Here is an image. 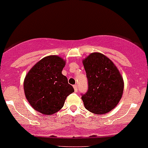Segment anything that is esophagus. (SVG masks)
<instances>
[{"instance_id": "esophagus-1", "label": "esophagus", "mask_w": 148, "mask_h": 148, "mask_svg": "<svg viewBox=\"0 0 148 148\" xmlns=\"http://www.w3.org/2000/svg\"><path fill=\"white\" fill-rule=\"evenodd\" d=\"M73 88H74L75 92H77V91H78V86H77V85H74V86H73Z\"/></svg>"}]
</instances>
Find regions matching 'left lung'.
I'll return each instance as SVG.
<instances>
[{
    "label": "left lung",
    "instance_id": "1",
    "mask_svg": "<svg viewBox=\"0 0 148 148\" xmlns=\"http://www.w3.org/2000/svg\"><path fill=\"white\" fill-rule=\"evenodd\" d=\"M88 78L87 92L81 99L92 113L104 114L114 108L122 98L124 81L116 65L101 53L89 54L83 59Z\"/></svg>",
    "mask_w": 148,
    "mask_h": 148
}]
</instances>
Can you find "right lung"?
Instances as JSON below:
<instances>
[{
  "instance_id": "add662e5",
  "label": "right lung",
  "mask_w": 148,
  "mask_h": 148,
  "mask_svg": "<svg viewBox=\"0 0 148 148\" xmlns=\"http://www.w3.org/2000/svg\"><path fill=\"white\" fill-rule=\"evenodd\" d=\"M66 62L59 56L44 57L25 75L23 89L32 108L45 115H51L63 107L67 96L74 92L62 71Z\"/></svg>"
}]
</instances>
